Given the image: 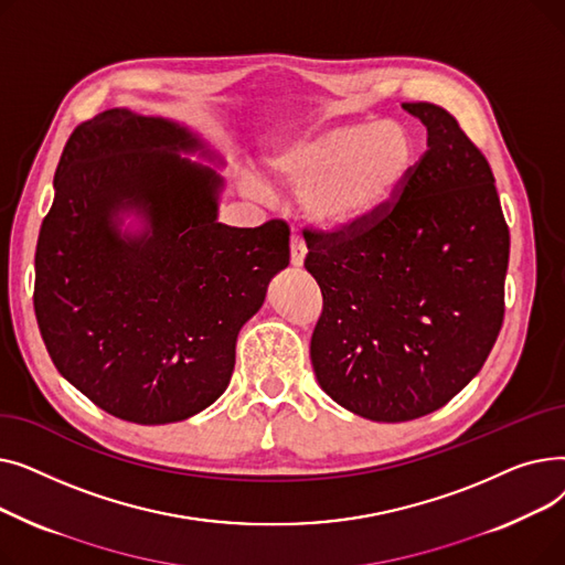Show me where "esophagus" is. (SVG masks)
Returning <instances> with one entry per match:
<instances>
[{"label": "esophagus", "instance_id": "34e87169", "mask_svg": "<svg viewBox=\"0 0 565 565\" xmlns=\"http://www.w3.org/2000/svg\"><path fill=\"white\" fill-rule=\"evenodd\" d=\"M307 258V245L300 235L290 237V265L292 267H302Z\"/></svg>", "mask_w": 565, "mask_h": 565}]
</instances>
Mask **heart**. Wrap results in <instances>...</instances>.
I'll list each match as a JSON object with an SVG mask.
<instances>
[{"instance_id": "obj_1", "label": "heart", "mask_w": 565, "mask_h": 565, "mask_svg": "<svg viewBox=\"0 0 565 565\" xmlns=\"http://www.w3.org/2000/svg\"><path fill=\"white\" fill-rule=\"evenodd\" d=\"M414 143L394 121L341 124L292 137L263 158L267 188L300 194L313 226L343 233L373 220L401 192ZM260 192L256 183H249Z\"/></svg>"}]
</instances>
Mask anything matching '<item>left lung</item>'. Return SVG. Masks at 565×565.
Wrapping results in <instances>:
<instances>
[{"label":"left lung","instance_id":"left-lung-1","mask_svg":"<svg viewBox=\"0 0 565 565\" xmlns=\"http://www.w3.org/2000/svg\"><path fill=\"white\" fill-rule=\"evenodd\" d=\"M428 151L398 201L366 224L307 231L305 267L322 292L311 337L316 380L371 422L419 419L481 371L503 320L511 237L494 175L456 118L403 103Z\"/></svg>","mask_w":565,"mask_h":565}]
</instances>
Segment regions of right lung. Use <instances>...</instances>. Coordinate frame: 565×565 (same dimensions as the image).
<instances>
[{
    "mask_svg": "<svg viewBox=\"0 0 565 565\" xmlns=\"http://www.w3.org/2000/svg\"><path fill=\"white\" fill-rule=\"evenodd\" d=\"M194 153L224 164L171 118L98 114L71 135L39 233L34 309L56 371L141 426L226 392L237 334L290 258L284 222H217L224 178Z\"/></svg>",
    "mask_w": 565,
    "mask_h": 565,
    "instance_id": "obj_1",
    "label": "right lung"
}]
</instances>
